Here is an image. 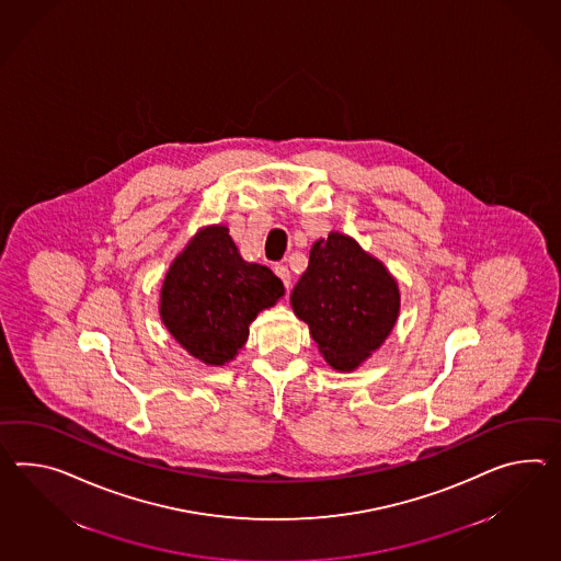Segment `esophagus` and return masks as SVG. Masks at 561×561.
<instances>
[{
	"instance_id": "1",
	"label": "esophagus",
	"mask_w": 561,
	"mask_h": 561,
	"mask_svg": "<svg viewBox=\"0 0 561 561\" xmlns=\"http://www.w3.org/2000/svg\"><path fill=\"white\" fill-rule=\"evenodd\" d=\"M275 275L284 282V286L289 287L291 286V274H289V270H287V265H275L274 267Z\"/></svg>"
}]
</instances>
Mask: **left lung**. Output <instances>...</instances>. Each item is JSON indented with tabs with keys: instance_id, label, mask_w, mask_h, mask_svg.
<instances>
[{
	"instance_id": "obj_1",
	"label": "left lung",
	"mask_w": 561,
	"mask_h": 561,
	"mask_svg": "<svg viewBox=\"0 0 561 561\" xmlns=\"http://www.w3.org/2000/svg\"><path fill=\"white\" fill-rule=\"evenodd\" d=\"M291 308L336 370H353L396 327L399 287L381 261L355 239L330 232L312 245L308 270L291 291Z\"/></svg>"
}]
</instances>
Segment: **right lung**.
Masks as SVG:
<instances>
[{"mask_svg":"<svg viewBox=\"0 0 561 561\" xmlns=\"http://www.w3.org/2000/svg\"><path fill=\"white\" fill-rule=\"evenodd\" d=\"M284 296V284L247 263L227 227H208L170 265L160 314L170 334L206 365H225L245 344L249 324Z\"/></svg>","mask_w":561,"mask_h":561,"instance_id":"obj_1","label":"right lung"}]
</instances>
